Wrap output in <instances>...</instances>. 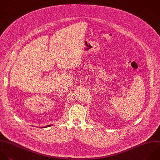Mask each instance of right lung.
<instances>
[{"instance_id":"right-lung-1","label":"right lung","mask_w":160,"mask_h":160,"mask_svg":"<svg viewBox=\"0 0 160 160\" xmlns=\"http://www.w3.org/2000/svg\"><path fill=\"white\" fill-rule=\"evenodd\" d=\"M50 126V125H49V126ZM47 126H46V127H47Z\"/></svg>"}]
</instances>
